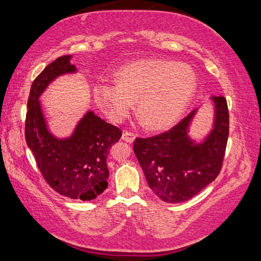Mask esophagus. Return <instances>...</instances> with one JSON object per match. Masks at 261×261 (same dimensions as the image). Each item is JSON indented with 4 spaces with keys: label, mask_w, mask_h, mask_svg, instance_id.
Segmentation results:
<instances>
[{
    "label": "esophagus",
    "mask_w": 261,
    "mask_h": 261,
    "mask_svg": "<svg viewBox=\"0 0 261 261\" xmlns=\"http://www.w3.org/2000/svg\"><path fill=\"white\" fill-rule=\"evenodd\" d=\"M135 138H136V135L134 133H130V132H128V130H125L122 133V140L126 141V142H128V143L134 142Z\"/></svg>",
    "instance_id": "esophagus-1"
}]
</instances>
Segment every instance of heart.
Segmentation results:
<instances>
[{
	"label": "heart",
	"instance_id": "heart-1",
	"mask_svg": "<svg viewBox=\"0 0 261 261\" xmlns=\"http://www.w3.org/2000/svg\"><path fill=\"white\" fill-rule=\"evenodd\" d=\"M114 85L93 88L97 104L114 122L129 115L138 101V113L149 129H166L185 113L196 90L193 69L170 60H139L114 72Z\"/></svg>",
	"mask_w": 261,
	"mask_h": 261
}]
</instances>
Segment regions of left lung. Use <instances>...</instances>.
<instances>
[{"mask_svg":"<svg viewBox=\"0 0 261 261\" xmlns=\"http://www.w3.org/2000/svg\"><path fill=\"white\" fill-rule=\"evenodd\" d=\"M214 123L201 142L189 136L198 109L160 135L134 141V153L148 185L169 203L190 200L219 176L229 136V111L223 96H213Z\"/></svg>","mask_w":261,"mask_h":261,"instance_id":"8db88e82","label":"left lung"}]
</instances>
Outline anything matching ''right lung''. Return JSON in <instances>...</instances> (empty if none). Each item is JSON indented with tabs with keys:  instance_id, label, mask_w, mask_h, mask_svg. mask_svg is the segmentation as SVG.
I'll return each mask as SVG.
<instances>
[{
	"instance_id": "1",
	"label": "right lung",
	"mask_w": 261,
	"mask_h": 261,
	"mask_svg": "<svg viewBox=\"0 0 261 261\" xmlns=\"http://www.w3.org/2000/svg\"><path fill=\"white\" fill-rule=\"evenodd\" d=\"M71 55L49 63L33 81L28 100L25 140L47 184L70 199H96L108 187L106 164L110 148L121 138V130L88 111L69 138L59 139L48 130L39 97L48 84L63 74L76 72Z\"/></svg>"
}]
</instances>
